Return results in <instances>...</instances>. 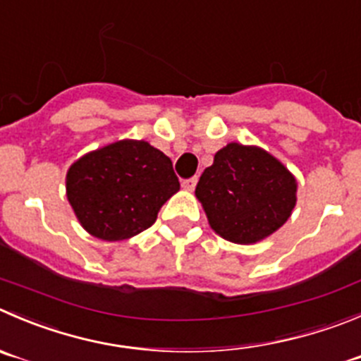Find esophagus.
Here are the masks:
<instances>
[{"label": "esophagus", "mask_w": 361, "mask_h": 361, "mask_svg": "<svg viewBox=\"0 0 361 361\" xmlns=\"http://www.w3.org/2000/svg\"><path fill=\"white\" fill-rule=\"evenodd\" d=\"M197 180H198L197 177L186 178V180H183V188H184V190H188V191H193L195 186H197Z\"/></svg>", "instance_id": "obj_1"}]
</instances>
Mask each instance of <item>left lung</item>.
Returning <instances> with one entry per match:
<instances>
[{
	"label": "left lung",
	"instance_id": "left-lung-1",
	"mask_svg": "<svg viewBox=\"0 0 361 361\" xmlns=\"http://www.w3.org/2000/svg\"><path fill=\"white\" fill-rule=\"evenodd\" d=\"M216 234L239 245L267 238L296 205V178L266 150L228 143L195 190Z\"/></svg>",
	"mask_w": 361,
	"mask_h": 361
}]
</instances>
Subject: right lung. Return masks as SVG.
Returning <instances> with one entry per match:
<instances>
[{
	"label": "right lung",
	"mask_w": 361,
	"mask_h": 361,
	"mask_svg": "<svg viewBox=\"0 0 361 361\" xmlns=\"http://www.w3.org/2000/svg\"><path fill=\"white\" fill-rule=\"evenodd\" d=\"M178 188L170 157L135 140L87 154L67 173V198L75 216L104 241L133 238L152 226Z\"/></svg>",
	"instance_id": "obj_1"
}]
</instances>
